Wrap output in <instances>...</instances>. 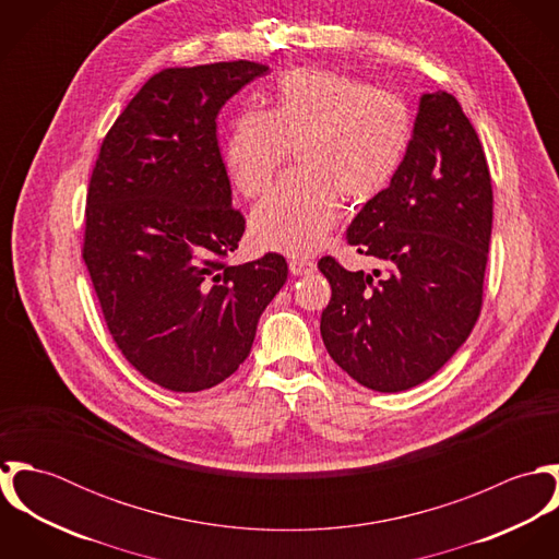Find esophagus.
Wrapping results in <instances>:
<instances>
[{
    "label": "esophagus",
    "instance_id": "obj_1",
    "mask_svg": "<svg viewBox=\"0 0 559 559\" xmlns=\"http://www.w3.org/2000/svg\"><path fill=\"white\" fill-rule=\"evenodd\" d=\"M288 269L293 275L304 277V275H312L317 271V264L312 260H290Z\"/></svg>",
    "mask_w": 559,
    "mask_h": 559
}]
</instances>
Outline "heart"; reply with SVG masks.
Segmentation results:
<instances>
[{
  "instance_id": "1",
  "label": "heart",
  "mask_w": 559,
  "mask_h": 559,
  "mask_svg": "<svg viewBox=\"0 0 559 559\" xmlns=\"http://www.w3.org/2000/svg\"><path fill=\"white\" fill-rule=\"evenodd\" d=\"M408 105L348 75L297 69L277 81L262 114H240L224 144V167L242 198L262 195L286 155L295 174L251 213V237L269 251L308 255L337 222V198L366 204L381 195L406 159Z\"/></svg>"
}]
</instances>
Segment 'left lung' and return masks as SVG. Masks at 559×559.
Segmentation results:
<instances>
[{
  "instance_id": "obj_1",
  "label": "left lung",
  "mask_w": 559,
  "mask_h": 559,
  "mask_svg": "<svg viewBox=\"0 0 559 559\" xmlns=\"http://www.w3.org/2000/svg\"><path fill=\"white\" fill-rule=\"evenodd\" d=\"M492 185L478 133L448 92L424 94L392 185L346 230L388 273L320 258L331 284L320 317L331 359L368 390L394 394L428 381L469 337L481 310Z\"/></svg>"
}]
</instances>
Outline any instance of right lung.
Returning <instances> with one entry per match:
<instances>
[{
  "instance_id": "right-lung-1",
  "label": "right lung",
  "mask_w": 559,
  "mask_h": 559,
  "mask_svg": "<svg viewBox=\"0 0 559 559\" xmlns=\"http://www.w3.org/2000/svg\"><path fill=\"white\" fill-rule=\"evenodd\" d=\"M269 67L237 60L163 69L107 131L90 176L83 262L127 361L169 392L237 372L288 277L280 253L230 264L245 219L217 116Z\"/></svg>"
}]
</instances>
